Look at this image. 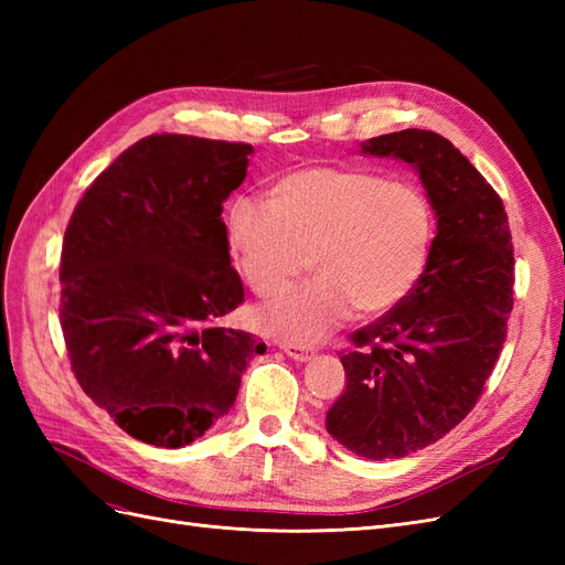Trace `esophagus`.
<instances>
[{
  "label": "esophagus",
  "instance_id": "esophagus-1",
  "mask_svg": "<svg viewBox=\"0 0 565 565\" xmlns=\"http://www.w3.org/2000/svg\"><path fill=\"white\" fill-rule=\"evenodd\" d=\"M280 349L297 363H306V361H311V358H313V349L303 347V344H289V341H282Z\"/></svg>",
  "mask_w": 565,
  "mask_h": 565
}]
</instances>
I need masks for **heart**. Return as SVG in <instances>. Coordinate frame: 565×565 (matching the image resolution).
<instances>
[{"mask_svg":"<svg viewBox=\"0 0 565 565\" xmlns=\"http://www.w3.org/2000/svg\"><path fill=\"white\" fill-rule=\"evenodd\" d=\"M266 202L237 198L224 212L226 249L249 287L278 297L309 264L318 273L259 313L266 332L309 344L351 309L386 313L417 285L434 235L417 185L320 164L273 181Z\"/></svg>","mask_w":565,"mask_h":565,"instance_id":"b5f03b06","label":"heart"}]
</instances>
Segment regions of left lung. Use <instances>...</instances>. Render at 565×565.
Here are the masks:
<instances>
[{
    "label": "left lung",
    "mask_w": 565,
    "mask_h": 565,
    "mask_svg": "<svg viewBox=\"0 0 565 565\" xmlns=\"http://www.w3.org/2000/svg\"><path fill=\"white\" fill-rule=\"evenodd\" d=\"M419 174L436 237L409 295L351 334L347 388L324 429L365 459H398L452 431L481 398L514 306V245L500 195L436 131L403 129L361 143Z\"/></svg>",
    "instance_id": "obj_1"
}]
</instances>
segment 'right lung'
Listing matches in <instances>:
<instances>
[{
    "instance_id": "obj_1",
    "label": "right lung",
    "mask_w": 565,
    "mask_h": 565,
    "mask_svg": "<svg viewBox=\"0 0 565 565\" xmlns=\"http://www.w3.org/2000/svg\"><path fill=\"white\" fill-rule=\"evenodd\" d=\"M249 143L156 134L87 188L61 252V328L82 391L119 429L183 448L228 415L266 351L218 320L243 303L224 202Z\"/></svg>"
}]
</instances>
